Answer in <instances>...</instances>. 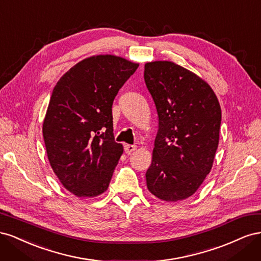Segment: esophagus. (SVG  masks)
<instances>
[{
	"label": "esophagus",
	"instance_id": "esophagus-1",
	"mask_svg": "<svg viewBox=\"0 0 261 261\" xmlns=\"http://www.w3.org/2000/svg\"><path fill=\"white\" fill-rule=\"evenodd\" d=\"M137 149V146L136 145H125L124 146V150H125V152L126 153H132V152H134L135 151V150Z\"/></svg>",
	"mask_w": 261,
	"mask_h": 261
}]
</instances>
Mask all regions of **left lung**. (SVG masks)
I'll use <instances>...</instances> for the list:
<instances>
[{
    "instance_id": "left-lung-1",
    "label": "left lung",
    "mask_w": 261,
    "mask_h": 261,
    "mask_svg": "<svg viewBox=\"0 0 261 261\" xmlns=\"http://www.w3.org/2000/svg\"><path fill=\"white\" fill-rule=\"evenodd\" d=\"M144 78L159 117L147 187L163 201L186 199L211 171L219 145L220 103L202 78L173 62L146 63Z\"/></svg>"
}]
</instances>
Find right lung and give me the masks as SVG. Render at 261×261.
<instances>
[{
  "instance_id": "right-lung-1",
  "label": "right lung",
  "mask_w": 261,
  "mask_h": 261,
  "mask_svg": "<svg viewBox=\"0 0 261 261\" xmlns=\"http://www.w3.org/2000/svg\"><path fill=\"white\" fill-rule=\"evenodd\" d=\"M138 63L93 55L55 85L42 126L46 154L62 185L77 197L103 194L123 153L113 135L112 105Z\"/></svg>"
}]
</instances>
